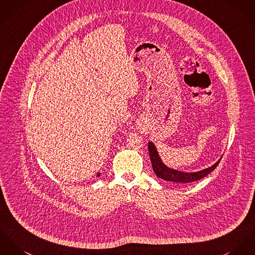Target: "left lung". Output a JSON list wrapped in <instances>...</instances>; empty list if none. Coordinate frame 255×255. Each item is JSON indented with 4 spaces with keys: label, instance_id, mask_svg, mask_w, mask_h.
<instances>
[{
    "label": "left lung",
    "instance_id": "left-lung-1",
    "mask_svg": "<svg viewBox=\"0 0 255 255\" xmlns=\"http://www.w3.org/2000/svg\"><path fill=\"white\" fill-rule=\"evenodd\" d=\"M148 151H149V157L151 160L152 168H153V171L156 174V176L164 180L176 182V183H190V182L199 180V179L205 177L207 175H209L211 172H213L220 162V159H219L215 165H213L212 167L207 168L203 171H200V172L183 173V172H179V171H176V170L166 167L162 163L160 157L158 155V152H157L154 144L150 141L148 142Z\"/></svg>",
    "mask_w": 255,
    "mask_h": 255
}]
</instances>
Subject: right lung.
Here are the masks:
<instances>
[{
	"mask_svg": "<svg viewBox=\"0 0 255 255\" xmlns=\"http://www.w3.org/2000/svg\"><path fill=\"white\" fill-rule=\"evenodd\" d=\"M98 176H100V174H98Z\"/></svg>",
	"mask_w": 255,
	"mask_h": 255,
	"instance_id": "right-lung-1",
	"label": "right lung"
}]
</instances>
